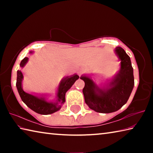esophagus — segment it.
<instances>
[{
	"instance_id": "obj_1",
	"label": "esophagus",
	"mask_w": 153,
	"mask_h": 153,
	"mask_svg": "<svg viewBox=\"0 0 153 153\" xmlns=\"http://www.w3.org/2000/svg\"><path fill=\"white\" fill-rule=\"evenodd\" d=\"M79 76H81V74H79Z\"/></svg>"
}]
</instances>
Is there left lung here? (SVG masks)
<instances>
[{
  "label": "left lung",
  "instance_id": "8db88e82",
  "mask_svg": "<svg viewBox=\"0 0 153 153\" xmlns=\"http://www.w3.org/2000/svg\"><path fill=\"white\" fill-rule=\"evenodd\" d=\"M115 53L121 61L120 69L105 86L98 87L88 76L80 77L85 82L82 90L85 102L96 112L110 113L118 111L128 101L133 90L134 77L130 58L120 46L115 48Z\"/></svg>",
  "mask_w": 153,
  "mask_h": 153
}]
</instances>
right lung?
Returning a JSON list of instances; mask_svg holds the SVG:
<instances>
[{"label":"right lung","instance_id":"1","mask_svg":"<svg viewBox=\"0 0 153 153\" xmlns=\"http://www.w3.org/2000/svg\"><path fill=\"white\" fill-rule=\"evenodd\" d=\"M30 53H32V52L31 51ZM27 61L28 58L25 57L21 61L20 67H24ZM17 76L16 86L22 101L31 109L41 115H49L60 109L61 105L65 102V93L79 77L77 74L64 77L59 85L56 94L57 99L55 102H48L44 97H38L25 92L22 88V80L24 78L22 72L18 70Z\"/></svg>","mask_w":153,"mask_h":153}]
</instances>
